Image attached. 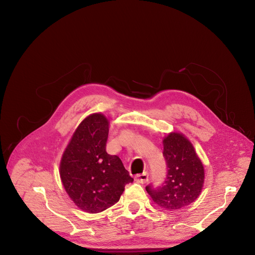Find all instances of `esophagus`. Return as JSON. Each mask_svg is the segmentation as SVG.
Wrapping results in <instances>:
<instances>
[{"instance_id": "obj_1", "label": "esophagus", "mask_w": 255, "mask_h": 255, "mask_svg": "<svg viewBox=\"0 0 255 255\" xmlns=\"http://www.w3.org/2000/svg\"><path fill=\"white\" fill-rule=\"evenodd\" d=\"M135 181H137L139 183H145L147 180H148V175L146 172H143L141 174H137L136 176H135Z\"/></svg>"}]
</instances>
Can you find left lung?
<instances>
[{
	"mask_svg": "<svg viewBox=\"0 0 255 255\" xmlns=\"http://www.w3.org/2000/svg\"><path fill=\"white\" fill-rule=\"evenodd\" d=\"M163 155L167 177L157 189L145 190L154 203L166 210H178L195 202L203 190L204 166L190 139L180 132H170L163 138Z\"/></svg>",
	"mask_w": 255,
	"mask_h": 255,
	"instance_id": "8db88e82",
	"label": "left lung"
}]
</instances>
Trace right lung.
I'll use <instances>...</instances> for the list:
<instances>
[{
	"label": "right lung",
	"instance_id": "right-lung-1",
	"mask_svg": "<svg viewBox=\"0 0 255 255\" xmlns=\"http://www.w3.org/2000/svg\"><path fill=\"white\" fill-rule=\"evenodd\" d=\"M109 119L101 113L87 116L74 131L59 164L65 192L82 211L98 213L120 200L133 181L121 159L106 150Z\"/></svg>",
	"mask_w": 255,
	"mask_h": 255
}]
</instances>
